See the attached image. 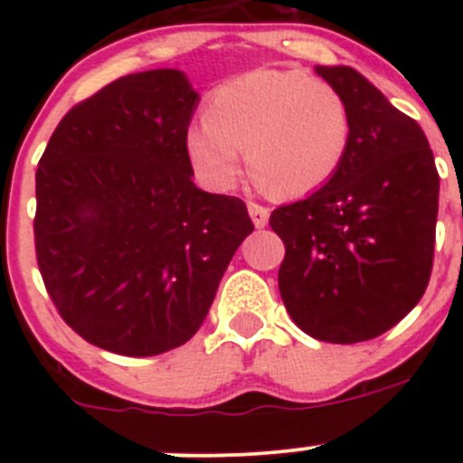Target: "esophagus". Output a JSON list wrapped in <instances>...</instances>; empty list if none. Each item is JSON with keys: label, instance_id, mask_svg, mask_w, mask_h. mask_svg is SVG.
I'll list each match as a JSON object with an SVG mask.
<instances>
[{"label": "esophagus", "instance_id": "esophagus-1", "mask_svg": "<svg viewBox=\"0 0 463 463\" xmlns=\"http://www.w3.org/2000/svg\"><path fill=\"white\" fill-rule=\"evenodd\" d=\"M249 213H250V219H253V223H255V226H258V228H264L266 223H269L270 210L266 208V205L255 203V202H249Z\"/></svg>", "mask_w": 463, "mask_h": 463}]
</instances>
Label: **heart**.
I'll use <instances>...</instances> for the list:
<instances>
[{
    "label": "heart",
    "instance_id": "obj_1",
    "mask_svg": "<svg viewBox=\"0 0 463 463\" xmlns=\"http://www.w3.org/2000/svg\"><path fill=\"white\" fill-rule=\"evenodd\" d=\"M352 143L343 93L302 71L258 69L210 93L205 120L185 134L190 163L203 184L231 190L241 176V149L278 197H305L329 184Z\"/></svg>",
    "mask_w": 463,
    "mask_h": 463
}]
</instances>
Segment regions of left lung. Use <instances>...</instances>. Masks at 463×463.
Instances as JSON below:
<instances>
[{"mask_svg":"<svg viewBox=\"0 0 463 463\" xmlns=\"http://www.w3.org/2000/svg\"><path fill=\"white\" fill-rule=\"evenodd\" d=\"M347 100L352 143L329 184L270 213L284 241L279 296L291 320L325 343L385 334L426 293L439 175L417 120L352 67H316Z\"/></svg>","mask_w":463,"mask_h":463,"instance_id":"8db88e82","label":"left lung"}]
</instances>
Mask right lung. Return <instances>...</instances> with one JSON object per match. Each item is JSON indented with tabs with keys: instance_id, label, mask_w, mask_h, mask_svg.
Instances as JSON below:
<instances>
[{
	"instance_id": "add662e5",
	"label": "right lung",
	"mask_w": 463,
	"mask_h": 463,
	"mask_svg": "<svg viewBox=\"0 0 463 463\" xmlns=\"http://www.w3.org/2000/svg\"><path fill=\"white\" fill-rule=\"evenodd\" d=\"M199 96L176 69L118 78L64 114L37 163L35 255L62 320L96 347L188 343L253 232L246 203L193 181Z\"/></svg>"
}]
</instances>
